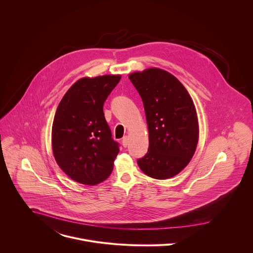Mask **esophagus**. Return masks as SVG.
<instances>
[{
    "label": "esophagus",
    "mask_w": 253,
    "mask_h": 253,
    "mask_svg": "<svg viewBox=\"0 0 253 253\" xmlns=\"http://www.w3.org/2000/svg\"><path fill=\"white\" fill-rule=\"evenodd\" d=\"M128 143H129V138L127 136H125L122 140V145L123 147H127L128 146Z\"/></svg>",
    "instance_id": "obj_1"
}]
</instances>
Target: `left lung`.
<instances>
[{
	"mask_svg": "<svg viewBox=\"0 0 253 253\" xmlns=\"http://www.w3.org/2000/svg\"><path fill=\"white\" fill-rule=\"evenodd\" d=\"M129 79L143 101L148 132L147 154L138 166L154 179H168L181 172L193 157L199 138L194 103L185 87L169 72L148 68Z\"/></svg>",
	"mask_w": 253,
	"mask_h": 253,
	"instance_id": "8db88e82",
	"label": "left lung"
}]
</instances>
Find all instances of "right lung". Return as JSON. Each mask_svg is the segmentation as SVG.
Instances as JSON below:
<instances>
[{"mask_svg": "<svg viewBox=\"0 0 253 253\" xmlns=\"http://www.w3.org/2000/svg\"><path fill=\"white\" fill-rule=\"evenodd\" d=\"M121 75L79 79L62 98L52 126V150L59 167L74 181L96 185L110 176L119 153L103 105Z\"/></svg>", "mask_w": 253, "mask_h": 253, "instance_id": "1", "label": "right lung"}]
</instances>
